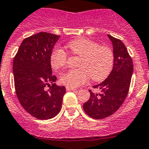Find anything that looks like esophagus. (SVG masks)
<instances>
[{
	"instance_id": "34e87169",
	"label": "esophagus",
	"mask_w": 149,
	"mask_h": 149,
	"mask_svg": "<svg viewBox=\"0 0 149 149\" xmlns=\"http://www.w3.org/2000/svg\"><path fill=\"white\" fill-rule=\"evenodd\" d=\"M66 90H67V91H75V90H76V88H71V87H68V86H67V87H66Z\"/></svg>"
}]
</instances>
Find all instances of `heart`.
<instances>
[{"label": "heart", "mask_w": 149, "mask_h": 149, "mask_svg": "<svg viewBox=\"0 0 149 149\" xmlns=\"http://www.w3.org/2000/svg\"><path fill=\"white\" fill-rule=\"evenodd\" d=\"M73 55L79 56V68L70 70L61 74L60 81L63 85L77 88L85 84L91 77L94 81H102L109 75L114 67V56L111 48L99 45L91 39L81 38L67 44ZM67 54L63 49L55 48L51 51L50 63L56 70L67 65Z\"/></svg>", "instance_id": "heart-1"}]
</instances>
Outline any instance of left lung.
<instances>
[{"instance_id":"obj_1","label":"left lung","mask_w":149,"mask_h":149,"mask_svg":"<svg viewBox=\"0 0 149 149\" xmlns=\"http://www.w3.org/2000/svg\"><path fill=\"white\" fill-rule=\"evenodd\" d=\"M112 42L114 67L108 77L94 85L99 93L89 90L91 97L83 104V109L89 117L96 120L108 117L118 110L129 91L133 64L125 44L120 40L108 35Z\"/></svg>"}]
</instances>
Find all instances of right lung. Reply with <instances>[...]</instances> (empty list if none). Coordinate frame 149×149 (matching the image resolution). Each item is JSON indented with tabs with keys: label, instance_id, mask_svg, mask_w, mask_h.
<instances>
[{
	"label": "right lung",
	"instance_id": "right-lung-1",
	"mask_svg": "<svg viewBox=\"0 0 149 149\" xmlns=\"http://www.w3.org/2000/svg\"><path fill=\"white\" fill-rule=\"evenodd\" d=\"M60 36L41 32L25 38L13 61L16 94L29 114L39 120L56 117L61 109L64 86L55 83L50 56ZM48 86V91L45 88Z\"/></svg>",
	"mask_w": 149,
	"mask_h": 149
}]
</instances>
